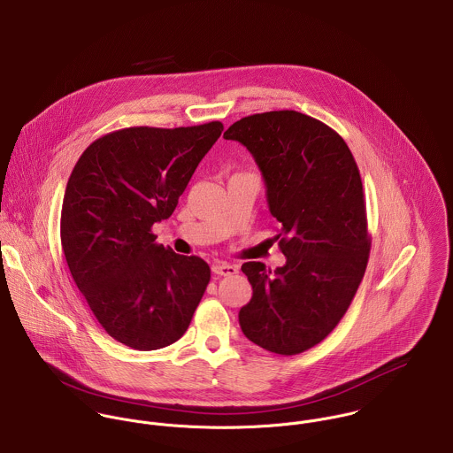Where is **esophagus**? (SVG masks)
<instances>
[{"mask_svg":"<svg viewBox=\"0 0 453 453\" xmlns=\"http://www.w3.org/2000/svg\"><path fill=\"white\" fill-rule=\"evenodd\" d=\"M211 272L220 274V276H233L238 273V268L233 265H227V263H219V265L211 266Z\"/></svg>","mask_w":453,"mask_h":453,"instance_id":"1","label":"esophagus"}]
</instances>
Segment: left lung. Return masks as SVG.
I'll return each instance as SVG.
<instances>
[{"label":"left lung","instance_id":"8db88e82","mask_svg":"<svg viewBox=\"0 0 453 453\" xmlns=\"http://www.w3.org/2000/svg\"><path fill=\"white\" fill-rule=\"evenodd\" d=\"M226 140L245 145L266 183L285 266L245 263L252 299L243 334L280 356L319 345L347 313L367 266L361 173L345 140L324 122L278 110L240 119Z\"/></svg>","mask_w":453,"mask_h":453}]
</instances>
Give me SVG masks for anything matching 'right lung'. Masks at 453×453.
<instances>
[{"mask_svg":"<svg viewBox=\"0 0 453 453\" xmlns=\"http://www.w3.org/2000/svg\"><path fill=\"white\" fill-rule=\"evenodd\" d=\"M224 131L126 127L84 150L66 185L61 245L70 273L101 327L134 350L180 340L210 281L197 256L156 243L192 173Z\"/></svg>","mask_w":453,"mask_h":453,"instance_id":"right-lung-1","label":"right lung"}]
</instances>
